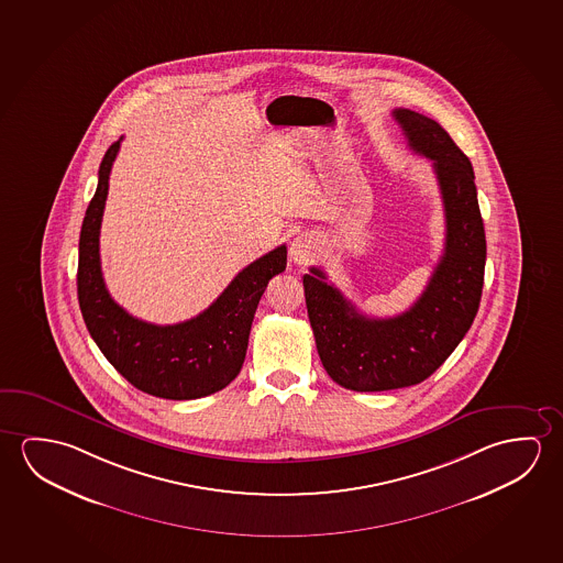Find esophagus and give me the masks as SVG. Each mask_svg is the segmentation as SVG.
Returning <instances> with one entry per match:
<instances>
[{
    "mask_svg": "<svg viewBox=\"0 0 563 563\" xmlns=\"http://www.w3.org/2000/svg\"><path fill=\"white\" fill-rule=\"evenodd\" d=\"M318 255V240L312 234H300L290 243V260L296 265H308Z\"/></svg>",
    "mask_w": 563,
    "mask_h": 563,
    "instance_id": "1",
    "label": "esophagus"
}]
</instances>
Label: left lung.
<instances>
[{"label":"left lung","instance_id":"8db88e82","mask_svg":"<svg viewBox=\"0 0 563 563\" xmlns=\"http://www.w3.org/2000/svg\"><path fill=\"white\" fill-rule=\"evenodd\" d=\"M407 144L433 162L441 187L446 240L429 285L394 318L358 312L321 268L303 275V295L321 364L355 391L416 386L441 366L474 323L484 288L485 232L474 169L439 122L396 109Z\"/></svg>","mask_w":563,"mask_h":563}]
</instances>
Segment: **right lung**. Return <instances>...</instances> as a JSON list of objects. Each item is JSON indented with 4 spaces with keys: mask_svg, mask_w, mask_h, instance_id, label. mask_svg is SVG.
<instances>
[{
    "mask_svg": "<svg viewBox=\"0 0 563 563\" xmlns=\"http://www.w3.org/2000/svg\"><path fill=\"white\" fill-rule=\"evenodd\" d=\"M122 140V139H121ZM121 140L104 152L96 195L79 234L78 300L87 331L107 361L134 386L164 399H197L225 388L242 371L251 323L268 280L286 268V245L238 273L197 318L154 325L114 302L101 273L99 230L109 175Z\"/></svg>",
    "mask_w": 563,
    "mask_h": 563,
    "instance_id": "obj_1",
    "label": "right lung"
}]
</instances>
